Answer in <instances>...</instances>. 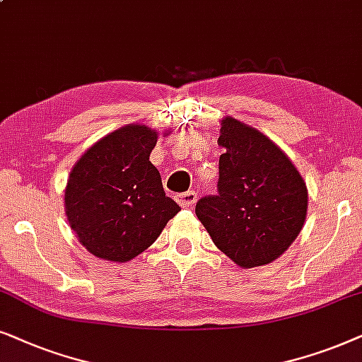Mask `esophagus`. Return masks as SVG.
Wrapping results in <instances>:
<instances>
[{"instance_id":"34e87169","label":"esophagus","mask_w":362,"mask_h":362,"mask_svg":"<svg viewBox=\"0 0 362 362\" xmlns=\"http://www.w3.org/2000/svg\"><path fill=\"white\" fill-rule=\"evenodd\" d=\"M177 202L178 205L184 206V209H192L197 202V194L195 192H185V194L177 195Z\"/></svg>"}]
</instances>
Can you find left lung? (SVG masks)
<instances>
[{
  "label": "left lung",
  "mask_w": 362,
  "mask_h": 362,
  "mask_svg": "<svg viewBox=\"0 0 362 362\" xmlns=\"http://www.w3.org/2000/svg\"><path fill=\"white\" fill-rule=\"evenodd\" d=\"M216 195L195 214L214 243L242 268L268 264L290 248L305 225L308 189L290 157L257 129L221 119Z\"/></svg>",
  "instance_id": "obj_1"
}]
</instances>
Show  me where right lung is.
I'll list each match as a JSON object with an SVG mask.
<instances>
[{"mask_svg":"<svg viewBox=\"0 0 362 362\" xmlns=\"http://www.w3.org/2000/svg\"><path fill=\"white\" fill-rule=\"evenodd\" d=\"M157 137L147 125H124L89 147L72 167L66 215L94 257L115 263L136 258L180 211L148 160Z\"/></svg>","mask_w":362,"mask_h":362,"instance_id":"1","label":"right lung"}]
</instances>
